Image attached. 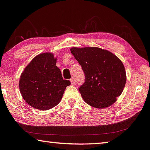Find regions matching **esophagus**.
Returning <instances> with one entry per match:
<instances>
[{
  "label": "esophagus",
  "instance_id": "34e87169",
  "mask_svg": "<svg viewBox=\"0 0 150 150\" xmlns=\"http://www.w3.org/2000/svg\"><path fill=\"white\" fill-rule=\"evenodd\" d=\"M70 81H71V84H73V85H74L75 83V79L73 77H72L71 78V79H70Z\"/></svg>",
  "mask_w": 150,
  "mask_h": 150
}]
</instances>
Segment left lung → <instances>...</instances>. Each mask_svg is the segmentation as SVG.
Returning <instances> with one entry per match:
<instances>
[{"mask_svg":"<svg viewBox=\"0 0 150 150\" xmlns=\"http://www.w3.org/2000/svg\"><path fill=\"white\" fill-rule=\"evenodd\" d=\"M71 52L85 74L84 83L79 88L84 101L100 109L115 103L127 80L121 61L112 52L97 47H73Z\"/></svg>","mask_w":150,"mask_h":150,"instance_id":"1","label":"left lung"}]
</instances>
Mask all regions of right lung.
Listing matches in <instances>:
<instances>
[{
    "instance_id": "1",
    "label": "right lung",
    "mask_w": 150,
    "mask_h": 150,
    "mask_svg": "<svg viewBox=\"0 0 150 150\" xmlns=\"http://www.w3.org/2000/svg\"><path fill=\"white\" fill-rule=\"evenodd\" d=\"M57 58L50 52L40 54L33 58L21 73L19 89L30 106L46 110L61 102L69 80L63 79L57 66Z\"/></svg>"
}]
</instances>
